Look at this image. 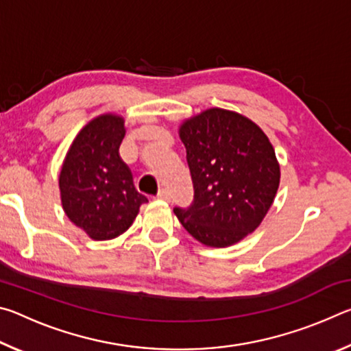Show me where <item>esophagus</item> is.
Wrapping results in <instances>:
<instances>
[{"mask_svg":"<svg viewBox=\"0 0 351 351\" xmlns=\"http://www.w3.org/2000/svg\"><path fill=\"white\" fill-rule=\"evenodd\" d=\"M156 198H159V199H170V192H169V190L167 189H161V190H159V192H158V195H156Z\"/></svg>","mask_w":351,"mask_h":351,"instance_id":"34e87169","label":"esophagus"}]
</instances>
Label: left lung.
Listing matches in <instances>:
<instances>
[{"instance_id":"obj_1","label":"left lung","mask_w":351,"mask_h":351,"mask_svg":"<svg viewBox=\"0 0 351 351\" xmlns=\"http://www.w3.org/2000/svg\"><path fill=\"white\" fill-rule=\"evenodd\" d=\"M193 201L175 207L184 229L206 246L226 247L258 228L280 182L274 148L249 119L210 108L180 128Z\"/></svg>"}]
</instances>
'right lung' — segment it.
I'll return each mask as SVG.
<instances>
[{"instance_id": "obj_1", "label": "right lung", "mask_w": 351, "mask_h": 351, "mask_svg": "<svg viewBox=\"0 0 351 351\" xmlns=\"http://www.w3.org/2000/svg\"><path fill=\"white\" fill-rule=\"evenodd\" d=\"M123 136L122 117H96L77 134L58 178L64 213L94 240L125 232L148 201L119 154Z\"/></svg>"}]
</instances>
